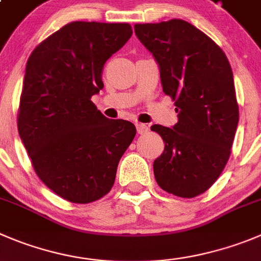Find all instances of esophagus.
I'll return each instance as SVG.
<instances>
[{"label": "esophagus", "mask_w": 261, "mask_h": 261, "mask_svg": "<svg viewBox=\"0 0 261 261\" xmlns=\"http://www.w3.org/2000/svg\"><path fill=\"white\" fill-rule=\"evenodd\" d=\"M136 130H138V134L144 135V134H147L148 130H149V126L145 125V123H136Z\"/></svg>", "instance_id": "1"}]
</instances>
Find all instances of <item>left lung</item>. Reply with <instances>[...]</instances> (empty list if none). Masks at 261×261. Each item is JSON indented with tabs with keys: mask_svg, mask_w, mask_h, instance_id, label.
<instances>
[{
	"mask_svg": "<svg viewBox=\"0 0 261 261\" xmlns=\"http://www.w3.org/2000/svg\"><path fill=\"white\" fill-rule=\"evenodd\" d=\"M134 28L160 65L164 92L177 113L172 128L150 127L165 143L153 164L155 181L167 193L193 198L213 186L229 160L240 117L232 68L224 51L188 21Z\"/></svg>",
	"mask_w": 261,
	"mask_h": 261,
	"instance_id": "8db88e82",
	"label": "left lung"
}]
</instances>
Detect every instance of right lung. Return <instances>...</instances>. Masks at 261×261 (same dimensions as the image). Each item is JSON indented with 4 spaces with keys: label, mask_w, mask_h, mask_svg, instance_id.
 <instances>
[{
    "label": "right lung",
    "mask_w": 261,
    "mask_h": 261,
    "mask_svg": "<svg viewBox=\"0 0 261 261\" xmlns=\"http://www.w3.org/2000/svg\"><path fill=\"white\" fill-rule=\"evenodd\" d=\"M133 35L127 23L72 21L46 38L27 62L18 130L36 174L73 203L106 196L135 138L134 123L109 119L92 95L104 64Z\"/></svg>",
    "instance_id": "1"
}]
</instances>
